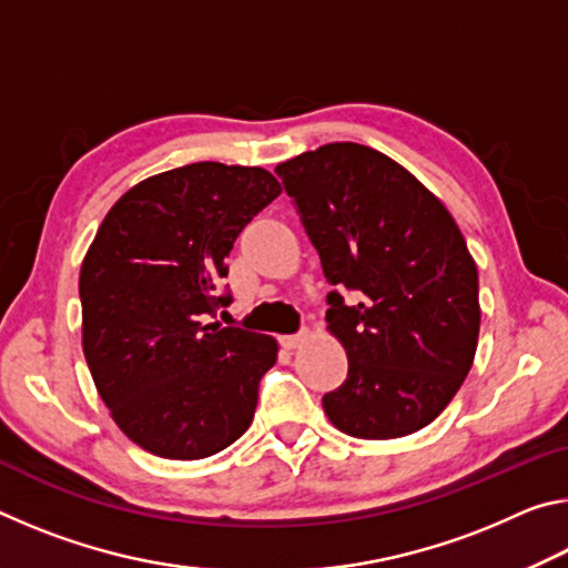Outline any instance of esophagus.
<instances>
[{
  "label": "esophagus",
  "instance_id": "obj_1",
  "mask_svg": "<svg viewBox=\"0 0 568 568\" xmlns=\"http://www.w3.org/2000/svg\"><path fill=\"white\" fill-rule=\"evenodd\" d=\"M305 338H307V331L293 333V335H281V345H283L285 351H293V348H297V345H301Z\"/></svg>",
  "mask_w": 568,
  "mask_h": 568
}]
</instances>
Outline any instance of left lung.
Masks as SVG:
<instances>
[{
    "label": "left lung",
    "mask_w": 568,
    "mask_h": 568,
    "mask_svg": "<svg viewBox=\"0 0 568 568\" xmlns=\"http://www.w3.org/2000/svg\"><path fill=\"white\" fill-rule=\"evenodd\" d=\"M275 172L335 285L325 321L348 376L323 396L325 413L355 438L416 434L476 355L478 271L464 235L408 170L365 145L331 142Z\"/></svg>",
    "instance_id": "1"
}]
</instances>
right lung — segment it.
I'll return each instance as SVG.
<instances>
[{"mask_svg":"<svg viewBox=\"0 0 568 568\" xmlns=\"http://www.w3.org/2000/svg\"><path fill=\"white\" fill-rule=\"evenodd\" d=\"M281 195L263 168L192 162L114 203L80 271L82 345L122 434L160 458L213 456L245 434L271 335L210 323L233 303L225 257Z\"/></svg>","mask_w":568,"mask_h":568,"instance_id":"1","label":"right lung"}]
</instances>
